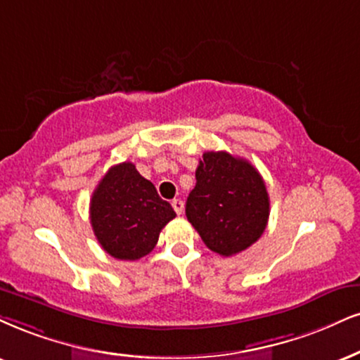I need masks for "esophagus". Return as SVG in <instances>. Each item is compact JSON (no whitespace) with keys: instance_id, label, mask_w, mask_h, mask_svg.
<instances>
[{"instance_id":"1","label":"esophagus","mask_w":360,"mask_h":360,"mask_svg":"<svg viewBox=\"0 0 360 360\" xmlns=\"http://www.w3.org/2000/svg\"><path fill=\"white\" fill-rule=\"evenodd\" d=\"M172 207H173V210L176 212V214H181V212H184V202L180 200V198H175V200H172Z\"/></svg>"}]
</instances>
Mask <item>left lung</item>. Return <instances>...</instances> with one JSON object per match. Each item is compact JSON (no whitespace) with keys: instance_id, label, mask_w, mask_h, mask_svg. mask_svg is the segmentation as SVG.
Wrapping results in <instances>:
<instances>
[{"instance_id":"left-lung-1","label":"left lung","mask_w":360,"mask_h":360,"mask_svg":"<svg viewBox=\"0 0 360 360\" xmlns=\"http://www.w3.org/2000/svg\"><path fill=\"white\" fill-rule=\"evenodd\" d=\"M195 179L185 214L212 252L232 257L259 240L267 227L270 200L250 162L227 152H205Z\"/></svg>"}]
</instances>
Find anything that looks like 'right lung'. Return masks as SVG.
Wrapping results in <instances>:
<instances>
[{
    "label": "right lung",
    "mask_w": 360,
    "mask_h": 360,
    "mask_svg": "<svg viewBox=\"0 0 360 360\" xmlns=\"http://www.w3.org/2000/svg\"><path fill=\"white\" fill-rule=\"evenodd\" d=\"M176 217L131 162L105 173L91 195L90 220L96 240L118 260H139L157 245L160 232Z\"/></svg>",
    "instance_id": "right-lung-1"
}]
</instances>
